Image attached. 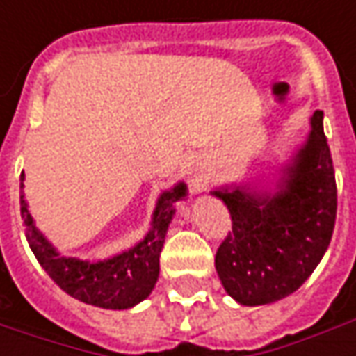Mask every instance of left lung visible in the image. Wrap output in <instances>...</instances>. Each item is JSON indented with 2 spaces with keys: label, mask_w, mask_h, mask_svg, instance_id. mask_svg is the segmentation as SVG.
<instances>
[{
  "label": "left lung",
  "mask_w": 356,
  "mask_h": 356,
  "mask_svg": "<svg viewBox=\"0 0 356 356\" xmlns=\"http://www.w3.org/2000/svg\"><path fill=\"white\" fill-rule=\"evenodd\" d=\"M232 232L216 253V271L239 305H267L297 291L327 252L337 218L333 158L323 111L311 117L305 144L283 166L273 192L218 188Z\"/></svg>",
  "instance_id": "8db88e82"
}]
</instances>
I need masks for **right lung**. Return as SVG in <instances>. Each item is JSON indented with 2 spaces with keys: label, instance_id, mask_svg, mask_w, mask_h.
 I'll return each mask as SVG.
<instances>
[{
  "label": "right lung",
  "instance_id": "obj_1",
  "mask_svg": "<svg viewBox=\"0 0 356 356\" xmlns=\"http://www.w3.org/2000/svg\"><path fill=\"white\" fill-rule=\"evenodd\" d=\"M23 190V174H21ZM186 196V184L178 182L172 190L160 194L148 234L127 252L103 261H85L79 257H63L35 226L27 202L21 192V218L25 224V238L37 261L49 277L65 293L79 301L103 309H130L152 293L160 273V252L164 238L176 213L174 204Z\"/></svg>",
  "mask_w": 356,
  "mask_h": 356
}]
</instances>
